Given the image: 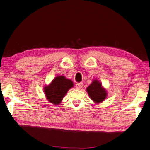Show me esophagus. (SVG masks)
I'll list each match as a JSON object with an SVG mask.
<instances>
[{
	"instance_id": "obj_1",
	"label": "esophagus",
	"mask_w": 150,
	"mask_h": 150,
	"mask_svg": "<svg viewBox=\"0 0 150 150\" xmlns=\"http://www.w3.org/2000/svg\"><path fill=\"white\" fill-rule=\"evenodd\" d=\"M82 86H83L82 83H76L75 88L76 89H81L82 88Z\"/></svg>"
}]
</instances>
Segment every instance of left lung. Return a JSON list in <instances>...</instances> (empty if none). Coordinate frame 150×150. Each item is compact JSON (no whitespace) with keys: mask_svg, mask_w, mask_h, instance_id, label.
Returning <instances> with one entry per match:
<instances>
[{"mask_svg":"<svg viewBox=\"0 0 150 150\" xmlns=\"http://www.w3.org/2000/svg\"><path fill=\"white\" fill-rule=\"evenodd\" d=\"M89 98L96 103L103 102L107 96V91L98 79L93 80L92 83L86 88Z\"/></svg>","mask_w":150,"mask_h":150,"instance_id":"1","label":"left lung"}]
</instances>
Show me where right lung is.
<instances>
[{
    "instance_id": "obj_1",
    "label": "right lung",
    "mask_w": 150,
    "mask_h": 150,
    "mask_svg": "<svg viewBox=\"0 0 150 150\" xmlns=\"http://www.w3.org/2000/svg\"><path fill=\"white\" fill-rule=\"evenodd\" d=\"M74 87V82L64 75L55 77L48 85L44 86V93L48 102L59 105L69 89Z\"/></svg>"
}]
</instances>
